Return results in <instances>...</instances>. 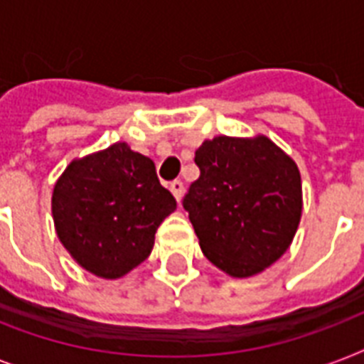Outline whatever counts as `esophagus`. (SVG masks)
Segmentation results:
<instances>
[{
	"mask_svg": "<svg viewBox=\"0 0 364 364\" xmlns=\"http://www.w3.org/2000/svg\"><path fill=\"white\" fill-rule=\"evenodd\" d=\"M170 191H171V194L176 196L177 202H179V200H181V196H183V191H185V185H183L181 179H176V181H171L170 183Z\"/></svg>",
	"mask_w": 364,
	"mask_h": 364,
	"instance_id": "obj_1",
	"label": "esophagus"
}]
</instances>
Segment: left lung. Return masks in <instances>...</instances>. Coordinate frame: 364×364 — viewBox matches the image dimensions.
Listing matches in <instances>:
<instances>
[{
  "instance_id": "left-lung-1",
  "label": "left lung",
  "mask_w": 364,
  "mask_h": 364,
  "mask_svg": "<svg viewBox=\"0 0 364 364\" xmlns=\"http://www.w3.org/2000/svg\"><path fill=\"white\" fill-rule=\"evenodd\" d=\"M200 177L183 196L202 253L234 277L276 262L302 213L300 171L264 136H219L196 149Z\"/></svg>"
}]
</instances>
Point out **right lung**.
Wrapping results in <instances>:
<instances>
[{
    "label": "right lung",
    "mask_w": 364,
    "mask_h": 364,
    "mask_svg": "<svg viewBox=\"0 0 364 364\" xmlns=\"http://www.w3.org/2000/svg\"><path fill=\"white\" fill-rule=\"evenodd\" d=\"M176 205L153 160L126 143L73 160L53 193L60 242L85 270L105 279L147 259L156 228Z\"/></svg>",
    "instance_id": "add662e5"
}]
</instances>
